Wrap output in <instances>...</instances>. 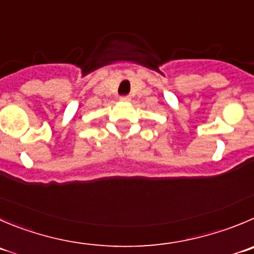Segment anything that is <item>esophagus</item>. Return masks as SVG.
<instances>
[{
    "mask_svg": "<svg viewBox=\"0 0 254 254\" xmlns=\"http://www.w3.org/2000/svg\"><path fill=\"white\" fill-rule=\"evenodd\" d=\"M120 101L121 102H129V101H131V97H129V96H122V97H120Z\"/></svg>",
    "mask_w": 254,
    "mask_h": 254,
    "instance_id": "obj_1",
    "label": "esophagus"
}]
</instances>
